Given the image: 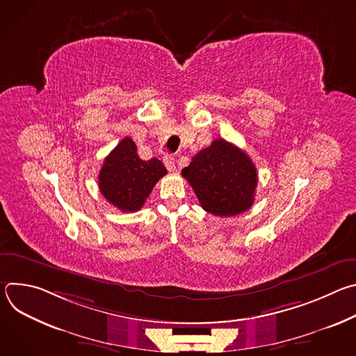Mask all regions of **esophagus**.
I'll return each instance as SVG.
<instances>
[{
	"instance_id": "34e87169",
	"label": "esophagus",
	"mask_w": 356,
	"mask_h": 356,
	"mask_svg": "<svg viewBox=\"0 0 356 356\" xmlns=\"http://www.w3.org/2000/svg\"><path fill=\"white\" fill-rule=\"evenodd\" d=\"M163 163H165V166L168 168L169 172H175L176 170V163H175V158L173 156H170V155L165 156L163 158Z\"/></svg>"
}]
</instances>
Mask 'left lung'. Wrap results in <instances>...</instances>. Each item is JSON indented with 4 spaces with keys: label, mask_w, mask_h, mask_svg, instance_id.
Here are the masks:
<instances>
[{
    "label": "left lung",
    "mask_w": 356,
    "mask_h": 356,
    "mask_svg": "<svg viewBox=\"0 0 356 356\" xmlns=\"http://www.w3.org/2000/svg\"><path fill=\"white\" fill-rule=\"evenodd\" d=\"M201 207L218 217H232L249 210L258 186L257 168L249 156L225 139L201 149L181 170Z\"/></svg>",
    "instance_id": "obj_1"
}]
</instances>
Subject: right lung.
<instances>
[{
    "label": "right lung",
    "instance_id": "add662e5",
    "mask_svg": "<svg viewBox=\"0 0 356 356\" xmlns=\"http://www.w3.org/2000/svg\"><path fill=\"white\" fill-rule=\"evenodd\" d=\"M166 173L159 159L142 161L136 154L135 142L127 136L106 158L98 175V186L114 207L134 213L140 210L152 188Z\"/></svg>",
    "mask_w": 356,
    "mask_h": 356
}]
</instances>
